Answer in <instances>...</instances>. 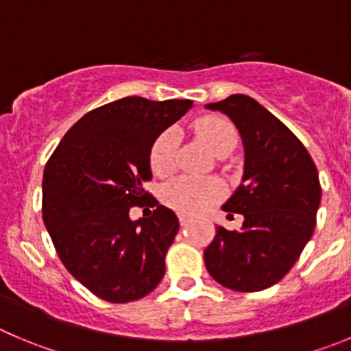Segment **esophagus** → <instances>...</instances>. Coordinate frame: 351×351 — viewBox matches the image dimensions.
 <instances>
[{
    "label": "esophagus",
    "instance_id": "esophagus-1",
    "mask_svg": "<svg viewBox=\"0 0 351 351\" xmlns=\"http://www.w3.org/2000/svg\"><path fill=\"white\" fill-rule=\"evenodd\" d=\"M191 223H192L191 218H186V216L180 215V225H182V227H189Z\"/></svg>",
    "mask_w": 351,
    "mask_h": 351
}]
</instances>
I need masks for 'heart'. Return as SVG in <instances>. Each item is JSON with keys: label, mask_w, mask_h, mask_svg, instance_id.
Instances as JSON below:
<instances>
[{"label": "heart", "mask_w": 351, "mask_h": 351, "mask_svg": "<svg viewBox=\"0 0 351 351\" xmlns=\"http://www.w3.org/2000/svg\"><path fill=\"white\" fill-rule=\"evenodd\" d=\"M197 138L211 150L218 154L221 150H232L237 142V133L230 121L220 116L199 117L194 123ZM150 169L154 175L166 176L175 168V133L165 131L154 140L149 154ZM220 182L213 178L197 176H180L166 183L162 189V201L175 211L185 216H195L204 213L209 206L221 197Z\"/></svg>", "instance_id": "b5f03b06"}]
</instances>
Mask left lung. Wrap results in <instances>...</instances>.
I'll return each mask as SVG.
<instances>
[{"label":"left lung","mask_w":351,"mask_h":351,"mask_svg":"<svg viewBox=\"0 0 351 351\" xmlns=\"http://www.w3.org/2000/svg\"><path fill=\"white\" fill-rule=\"evenodd\" d=\"M206 109L227 114L244 143V175L223 211L239 213V232L216 227L204 263L218 284L254 293L293 268L315 228L320 182L315 162L293 131L254 98L230 95Z\"/></svg>","instance_id":"obj_1"}]
</instances>
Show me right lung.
Instances as JSON below:
<instances>
[{"label": "right lung", "mask_w": 351, "mask_h": 351, "mask_svg": "<svg viewBox=\"0 0 351 351\" xmlns=\"http://www.w3.org/2000/svg\"><path fill=\"white\" fill-rule=\"evenodd\" d=\"M192 100L126 97L90 110L65 133L43 173V221L74 279L109 303L147 296L166 271L178 218L143 183L154 140ZM133 205H156L133 222Z\"/></svg>", "instance_id": "right-lung-1"}]
</instances>
